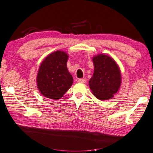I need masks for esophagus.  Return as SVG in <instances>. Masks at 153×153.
Wrapping results in <instances>:
<instances>
[{
	"label": "esophagus",
	"mask_w": 153,
	"mask_h": 153,
	"mask_svg": "<svg viewBox=\"0 0 153 153\" xmlns=\"http://www.w3.org/2000/svg\"><path fill=\"white\" fill-rule=\"evenodd\" d=\"M79 82L80 83H86V78H80V79H78Z\"/></svg>",
	"instance_id": "obj_1"
}]
</instances>
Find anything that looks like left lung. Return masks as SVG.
<instances>
[{
	"label": "left lung",
	"mask_w": 153,
	"mask_h": 153,
	"mask_svg": "<svg viewBox=\"0 0 153 153\" xmlns=\"http://www.w3.org/2000/svg\"><path fill=\"white\" fill-rule=\"evenodd\" d=\"M94 73L88 84L95 97L100 100L112 98L120 87V68L112 58L99 54L93 58Z\"/></svg>",
	"instance_id": "obj_1"
}]
</instances>
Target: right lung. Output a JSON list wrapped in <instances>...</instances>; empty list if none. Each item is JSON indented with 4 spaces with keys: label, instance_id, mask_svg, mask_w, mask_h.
Returning <instances> with one entry per match:
<instances>
[{
    "label": "right lung",
    "instance_id": "add662e5",
    "mask_svg": "<svg viewBox=\"0 0 153 153\" xmlns=\"http://www.w3.org/2000/svg\"><path fill=\"white\" fill-rule=\"evenodd\" d=\"M68 58L65 52L56 51L41 63L36 82L43 96L54 100L60 99L71 88L74 78L67 67Z\"/></svg>",
    "mask_w": 153,
    "mask_h": 153
}]
</instances>
